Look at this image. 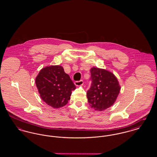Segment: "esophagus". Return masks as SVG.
I'll return each mask as SVG.
<instances>
[{"mask_svg":"<svg viewBox=\"0 0 157 157\" xmlns=\"http://www.w3.org/2000/svg\"><path fill=\"white\" fill-rule=\"evenodd\" d=\"M83 83V81L82 80H80V81H75V85L76 86H81L82 85Z\"/></svg>","mask_w":157,"mask_h":157,"instance_id":"34e87169","label":"esophagus"}]
</instances>
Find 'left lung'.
Masks as SVG:
<instances>
[{
	"label": "left lung",
	"mask_w": 157,
	"mask_h": 157,
	"mask_svg": "<svg viewBox=\"0 0 157 157\" xmlns=\"http://www.w3.org/2000/svg\"><path fill=\"white\" fill-rule=\"evenodd\" d=\"M91 86L87 91L88 103L95 110H105L114 104L120 88L118 79L111 72L103 69H90Z\"/></svg>",
	"instance_id": "left-lung-1"
}]
</instances>
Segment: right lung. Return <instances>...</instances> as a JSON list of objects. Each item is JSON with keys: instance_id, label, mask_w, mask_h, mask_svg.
Returning a JSON list of instances; mask_svg holds the SVG:
<instances>
[{"instance_id": "right-lung-1", "label": "right lung", "mask_w": 157, "mask_h": 157, "mask_svg": "<svg viewBox=\"0 0 157 157\" xmlns=\"http://www.w3.org/2000/svg\"><path fill=\"white\" fill-rule=\"evenodd\" d=\"M40 96L48 105L59 108L67 104L75 85L61 66H51L41 69L36 78Z\"/></svg>"}]
</instances>
